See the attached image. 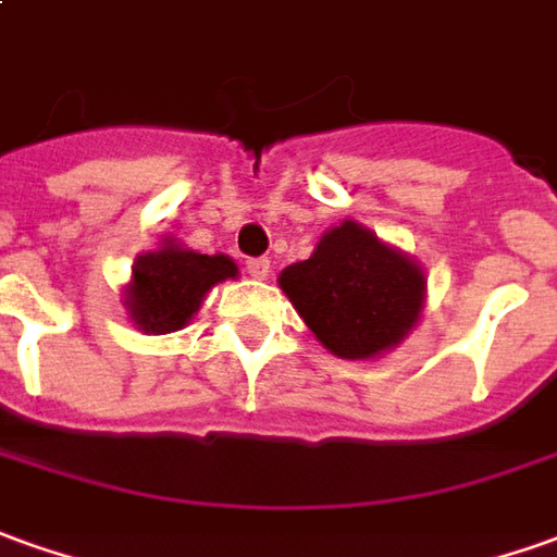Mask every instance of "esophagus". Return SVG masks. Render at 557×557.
Instances as JSON below:
<instances>
[{
	"label": "esophagus",
	"instance_id": "esophagus-1",
	"mask_svg": "<svg viewBox=\"0 0 557 557\" xmlns=\"http://www.w3.org/2000/svg\"><path fill=\"white\" fill-rule=\"evenodd\" d=\"M245 272L255 275V278H267L270 275V260L267 257H248L245 260Z\"/></svg>",
	"mask_w": 557,
	"mask_h": 557
}]
</instances>
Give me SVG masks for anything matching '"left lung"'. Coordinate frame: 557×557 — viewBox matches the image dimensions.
<instances>
[{
  "label": "left lung",
  "mask_w": 557,
  "mask_h": 557,
  "mask_svg": "<svg viewBox=\"0 0 557 557\" xmlns=\"http://www.w3.org/2000/svg\"><path fill=\"white\" fill-rule=\"evenodd\" d=\"M278 285L321 345L348 360L400 343L424 300V272L355 221L324 233L315 255L287 267Z\"/></svg>",
  "instance_id": "8db88e82"
}]
</instances>
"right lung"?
<instances>
[{"label": "right lung", "mask_w": 557, "mask_h": 557, "mask_svg": "<svg viewBox=\"0 0 557 557\" xmlns=\"http://www.w3.org/2000/svg\"><path fill=\"white\" fill-rule=\"evenodd\" d=\"M233 275L236 263L230 257L194 255L166 245L136 260L126 309L145 333H172L190 321L209 287Z\"/></svg>", "instance_id": "1"}]
</instances>
